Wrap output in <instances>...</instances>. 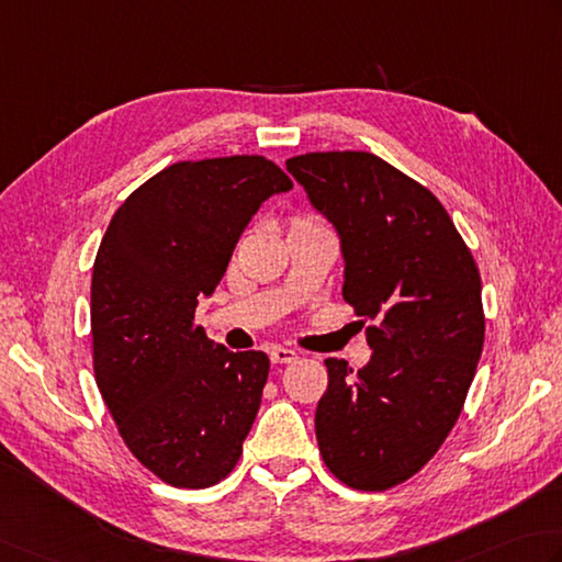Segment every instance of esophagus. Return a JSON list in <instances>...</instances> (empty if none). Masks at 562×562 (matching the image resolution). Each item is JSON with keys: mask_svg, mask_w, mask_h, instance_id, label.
Here are the masks:
<instances>
[{"mask_svg": "<svg viewBox=\"0 0 562 562\" xmlns=\"http://www.w3.org/2000/svg\"><path fill=\"white\" fill-rule=\"evenodd\" d=\"M296 358H300V356H296V350H292V348L274 346V348L270 350V360H272V362H280V366H282V362H294Z\"/></svg>", "mask_w": 562, "mask_h": 562, "instance_id": "esophagus-1", "label": "esophagus"}]
</instances>
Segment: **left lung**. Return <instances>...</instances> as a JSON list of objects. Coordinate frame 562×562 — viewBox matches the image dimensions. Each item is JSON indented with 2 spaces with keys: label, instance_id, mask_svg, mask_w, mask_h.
I'll list each match as a JSON object with an SVG mask.
<instances>
[{
  "label": "left lung",
  "instance_id": "left-lung-1",
  "mask_svg": "<svg viewBox=\"0 0 562 562\" xmlns=\"http://www.w3.org/2000/svg\"><path fill=\"white\" fill-rule=\"evenodd\" d=\"M344 252V300L368 326L370 362L328 358L316 441L344 485L390 490L416 475L456 426L485 344L472 252L436 196L366 150L288 160Z\"/></svg>",
  "mask_w": 562,
  "mask_h": 562
}]
</instances>
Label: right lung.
<instances>
[{"instance_id": "1", "label": "right lung", "mask_w": 562, "mask_h": 562, "mask_svg": "<svg viewBox=\"0 0 562 562\" xmlns=\"http://www.w3.org/2000/svg\"><path fill=\"white\" fill-rule=\"evenodd\" d=\"M292 180L262 156L182 160L109 222L92 270L97 387L131 453L172 487L202 490L238 463L270 360L231 353L194 324L240 234Z\"/></svg>"}]
</instances>
